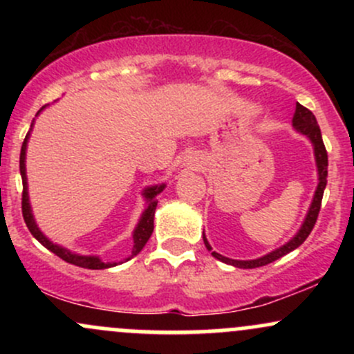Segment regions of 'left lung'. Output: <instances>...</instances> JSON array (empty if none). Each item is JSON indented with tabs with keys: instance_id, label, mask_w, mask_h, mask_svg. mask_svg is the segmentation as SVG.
Here are the masks:
<instances>
[{
	"instance_id": "left-lung-1",
	"label": "left lung",
	"mask_w": 354,
	"mask_h": 354,
	"mask_svg": "<svg viewBox=\"0 0 354 354\" xmlns=\"http://www.w3.org/2000/svg\"><path fill=\"white\" fill-rule=\"evenodd\" d=\"M293 126H295L296 131L301 133V135L306 136L308 140L313 143V148H315L316 168H318V186H316L315 196H313L311 206H310V209H308V214H306V218H304L301 228H299L298 233H296L295 236L286 243V245H283L281 248H278V250H274V251H271V253L261 256V258L248 259V261H241V259H231V258H226V256L216 253V251H211L208 239H206L205 234H203L205 246L208 248V251H211V254H213L216 259H219V261L226 263V265H231V266L243 268V270H251V268H259V266L270 265V263L276 261V259L281 258V256L291 253V251L296 250L299 245H303L304 239L310 236L311 230L315 228L316 219H318L319 208H321V200H323V193H324V188H326V181H328L326 180L328 178V153H326V148H324L323 138H321V129H319L318 121H316L315 115H313L310 109L304 108L303 104H299V103H296Z\"/></svg>"
}]
</instances>
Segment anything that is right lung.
<instances>
[{
    "instance_id": "1",
    "label": "right lung",
    "mask_w": 354,
    "mask_h": 354,
    "mask_svg": "<svg viewBox=\"0 0 354 354\" xmlns=\"http://www.w3.org/2000/svg\"><path fill=\"white\" fill-rule=\"evenodd\" d=\"M41 109H39V111H41ZM39 111L36 113V115H39ZM31 128H33V123H31ZM28 138H30V131H28V135H26V138H24L23 146H21V154H19V173H21V180H23V198H21L23 218H24V223H26L28 230H30V233L33 234V236L38 239V241L41 243L44 248H48L51 253H55L56 256H59L61 259H64V261L71 263V265H75V266L88 268V270H106V268L116 266V263H104L103 259L98 258V256H83V254L71 253V251L66 250V248L55 245V243L50 241V239H48L41 233V231H39L38 225H36V221L33 218V213H31L30 198H28L26 165H24V161H26ZM165 186L166 185L149 186V188H146L143 191V196L146 198V203H148V206H146V209L143 211V214H141V218H140V223H138L135 231H133V243H135V245H133L131 256H129L128 259H131L133 256H136L138 253H140V251L143 250V246L146 245V241H148L149 236H151L153 228H154V225H153V223H154L153 221V219H154V209H156V206H158L156 196L161 193V191L165 189Z\"/></svg>"
}]
</instances>
